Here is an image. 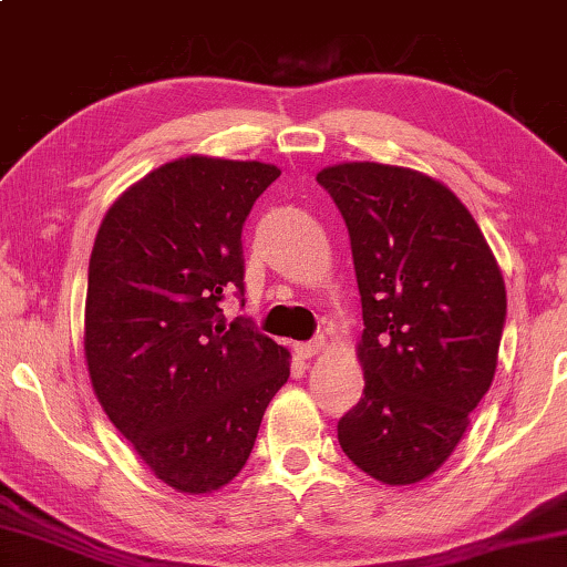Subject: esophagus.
<instances>
[{
  "mask_svg": "<svg viewBox=\"0 0 567 567\" xmlns=\"http://www.w3.org/2000/svg\"><path fill=\"white\" fill-rule=\"evenodd\" d=\"M324 347V337H315L312 342H302V344H295V352L300 354L302 359H312L319 349Z\"/></svg>",
  "mask_w": 567,
  "mask_h": 567,
  "instance_id": "1",
  "label": "esophagus"
}]
</instances>
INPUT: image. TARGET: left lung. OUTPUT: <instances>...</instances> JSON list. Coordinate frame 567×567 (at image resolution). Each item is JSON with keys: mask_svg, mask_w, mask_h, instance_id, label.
<instances>
[{"mask_svg": "<svg viewBox=\"0 0 567 567\" xmlns=\"http://www.w3.org/2000/svg\"><path fill=\"white\" fill-rule=\"evenodd\" d=\"M352 243L364 394L337 421L349 461L406 486L434 473L496 374L506 285L454 193L424 173L342 163L317 173Z\"/></svg>", "mask_w": 567, "mask_h": 567, "instance_id": "8db88e82", "label": "left lung"}]
</instances>
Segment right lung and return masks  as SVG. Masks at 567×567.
Here are the masks:
<instances>
[{
    "label": "right lung",
    "instance_id": "1",
    "mask_svg": "<svg viewBox=\"0 0 567 567\" xmlns=\"http://www.w3.org/2000/svg\"><path fill=\"white\" fill-rule=\"evenodd\" d=\"M280 178L257 161L188 156L121 195L89 260L84 349L101 406L156 476L183 493L238 476L290 352L245 307L243 225Z\"/></svg>",
    "mask_w": 567,
    "mask_h": 567
}]
</instances>
